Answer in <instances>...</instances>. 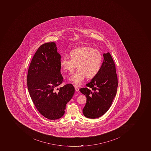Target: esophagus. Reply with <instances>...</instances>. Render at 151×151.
I'll return each mask as SVG.
<instances>
[{
	"label": "esophagus",
	"instance_id": "1",
	"mask_svg": "<svg viewBox=\"0 0 151 151\" xmlns=\"http://www.w3.org/2000/svg\"><path fill=\"white\" fill-rule=\"evenodd\" d=\"M75 90H76V91H78L79 89V88H78V87H77V86H75Z\"/></svg>",
	"mask_w": 151,
	"mask_h": 151
}]
</instances>
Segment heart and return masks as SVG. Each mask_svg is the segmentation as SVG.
I'll return each mask as SVG.
<instances>
[{"instance_id": "1", "label": "heart", "mask_w": 151, "mask_h": 151, "mask_svg": "<svg viewBox=\"0 0 151 151\" xmlns=\"http://www.w3.org/2000/svg\"><path fill=\"white\" fill-rule=\"evenodd\" d=\"M70 59L63 57L60 62L65 72L72 73L76 67L78 69L69 80L76 86H79L87 76L92 78L99 73L101 67L103 56L99 50L90 46L75 48L69 52Z\"/></svg>"}]
</instances>
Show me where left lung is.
Segmentation results:
<instances>
[{"label":"left lung","mask_w":151,"mask_h":151,"mask_svg":"<svg viewBox=\"0 0 151 151\" xmlns=\"http://www.w3.org/2000/svg\"><path fill=\"white\" fill-rule=\"evenodd\" d=\"M103 56L104 61L99 73L86 84L88 88L79 89L86 96L83 113L86 118L96 119L104 115L111 106L117 93L115 64L109 52L104 53Z\"/></svg>","instance_id":"obj_1"}]
</instances>
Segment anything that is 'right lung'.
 Masks as SVG:
<instances>
[{"mask_svg":"<svg viewBox=\"0 0 151 151\" xmlns=\"http://www.w3.org/2000/svg\"><path fill=\"white\" fill-rule=\"evenodd\" d=\"M60 62L55 43H44L34 54L27 74V86L32 102L42 115L52 120L64 115L66 104L75 93L71 84L55 91L63 82Z\"/></svg>","mask_w":151,"mask_h":151,"instance_id":"obj_1","label":"right lung"}]
</instances>
